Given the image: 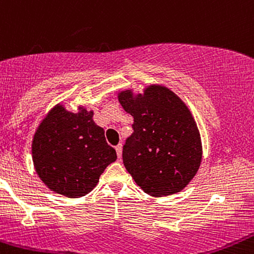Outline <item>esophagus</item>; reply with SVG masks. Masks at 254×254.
I'll list each match as a JSON object with an SVG mask.
<instances>
[{
  "label": "esophagus",
  "instance_id": "1",
  "mask_svg": "<svg viewBox=\"0 0 254 254\" xmlns=\"http://www.w3.org/2000/svg\"><path fill=\"white\" fill-rule=\"evenodd\" d=\"M122 149H123V144L119 143L116 146V152H117V155H118V158L122 157Z\"/></svg>",
  "mask_w": 254,
  "mask_h": 254
}]
</instances>
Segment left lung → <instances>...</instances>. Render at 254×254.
<instances>
[{"mask_svg":"<svg viewBox=\"0 0 254 254\" xmlns=\"http://www.w3.org/2000/svg\"><path fill=\"white\" fill-rule=\"evenodd\" d=\"M119 102L133 117V132L123 146V163L137 186L153 196L178 193L201 163L200 133L182 100L150 85L143 95L122 91Z\"/></svg>","mask_w":254,"mask_h":254,"instance_id":"obj_1","label":"left lung"}]
</instances>
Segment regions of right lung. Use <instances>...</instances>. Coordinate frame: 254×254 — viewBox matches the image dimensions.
<instances>
[{
    "label": "right lung",
    "instance_id": "add662e5",
    "mask_svg": "<svg viewBox=\"0 0 254 254\" xmlns=\"http://www.w3.org/2000/svg\"><path fill=\"white\" fill-rule=\"evenodd\" d=\"M36 172L55 193L84 196L93 190L117 153L106 142L105 130L93 121V112L71 113L57 106L43 119L32 142Z\"/></svg>",
    "mask_w": 254,
    "mask_h": 254
}]
</instances>
